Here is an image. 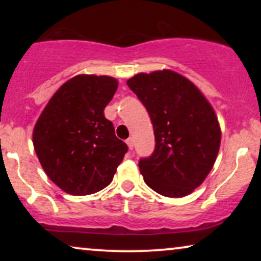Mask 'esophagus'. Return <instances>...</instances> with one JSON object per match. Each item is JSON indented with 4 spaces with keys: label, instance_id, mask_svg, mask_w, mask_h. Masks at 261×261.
Here are the masks:
<instances>
[{
    "label": "esophagus",
    "instance_id": "obj_1",
    "mask_svg": "<svg viewBox=\"0 0 261 261\" xmlns=\"http://www.w3.org/2000/svg\"><path fill=\"white\" fill-rule=\"evenodd\" d=\"M126 144H127V146H128V148H129V149H133V146H134L133 139H132V138H129V139H127Z\"/></svg>",
    "mask_w": 261,
    "mask_h": 261
}]
</instances>
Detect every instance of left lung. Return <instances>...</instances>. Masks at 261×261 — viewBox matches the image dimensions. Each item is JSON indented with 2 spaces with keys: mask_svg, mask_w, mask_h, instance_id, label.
<instances>
[{
  "mask_svg": "<svg viewBox=\"0 0 261 261\" xmlns=\"http://www.w3.org/2000/svg\"><path fill=\"white\" fill-rule=\"evenodd\" d=\"M127 85L154 128V152L139 163L145 183L166 197L190 195L212 171L220 149L221 127L213 106L173 70L137 73Z\"/></svg>",
  "mask_w": 261,
  "mask_h": 261,
  "instance_id": "8db88e82",
  "label": "left lung"
}]
</instances>
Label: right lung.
I'll return each instance as SVG.
<instances>
[{"instance_id": "1", "label": "right lung", "mask_w": 261, "mask_h": 261, "mask_svg": "<svg viewBox=\"0 0 261 261\" xmlns=\"http://www.w3.org/2000/svg\"><path fill=\"white\" fill-rule=\"evenodd\" d=\"M119 82L77 74L57 90L33 129V146L45 173L66 194H95L112 183L127 145L105 116Z\"/></svg>"}]
</instances>
